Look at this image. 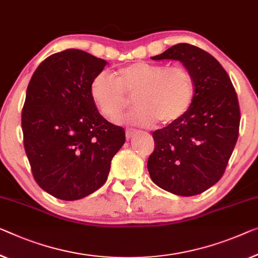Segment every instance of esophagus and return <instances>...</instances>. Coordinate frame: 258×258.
<instances>
[{
  "label": "esophagus",
  "mask_w": 258,
  "mask_h": 258,
  "mask_svg": "<svg viewBox=\"0 0 258 258\" xmlns=\"http://www.w3.org/2000/svg\"><path fill=\"white\" fill-rule=\"evenodd\" d=\"M136 134H137V131L136 130H132V128L126 130V138H127V139H131V138L136 136Z\"/></svg>",
  "instance_id": "obj_1"
}]
</instances>
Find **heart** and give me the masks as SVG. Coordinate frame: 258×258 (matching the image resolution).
Returning <instances> with one entry per match:
<instances>
[{"mask_svg":"<svg viewBox=\"0 0 258 258\" xmlns=\"http://www.w3.org/2000/svg\"><path fill=\"white\" fill-rule=\"evenodd\" d=\"M89 94L103 117L117 119L128 104L126 95L134 94L138 107L124 119L130 124L149 126L159 120L169 125L179 120L192 105L195 80L183 66L140 62L131 63L111 75L101 72L94 76Z\"/></svg>","mask_w":258,"mask_h":258,"instance_id":"heart-1","label":"heart"}]
</instances>
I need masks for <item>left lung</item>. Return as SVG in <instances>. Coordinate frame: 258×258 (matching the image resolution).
I'll return each mask as SVG.
<instances>
[{
    "instance_id": "left-lung-1",
    "label": "left lung",
    "mask_w": 258,
    "mask_h": 258,
    "mask_svg": "<svg viewBox=\"0 0 258 258\" xmlns=\"http://www.w3.org/2000/svg\"><path fill=\"white\" fill-rule=\"evenodd\" d=\"M152 59L180 61L194 76L195 98L179 120L153 132L149 175L174 195H199L221 178L235 147L241 119L237 95L219 61L197 46L174 45Z\"/></svg>"
}]
</instances>
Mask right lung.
Wrapping results in <instances>:
<instances>
[{"mask_svg":"<svg viewBox=\"0 0 258 258\" xmlns=\"http://www.w3.org/2000/svg\"><path fill=\"white\" fill-rule=\"evenodd\" d=\"M106 61L81 49L49 55L26 89L22 111L24 148L41 189L78 201L107 179L111 160L125 144V131L99 114L89 94Z\"/></svg>","mask_w":258,"mask_h":258,"instance_id":"1","label":"right lung"}]
</instances>
